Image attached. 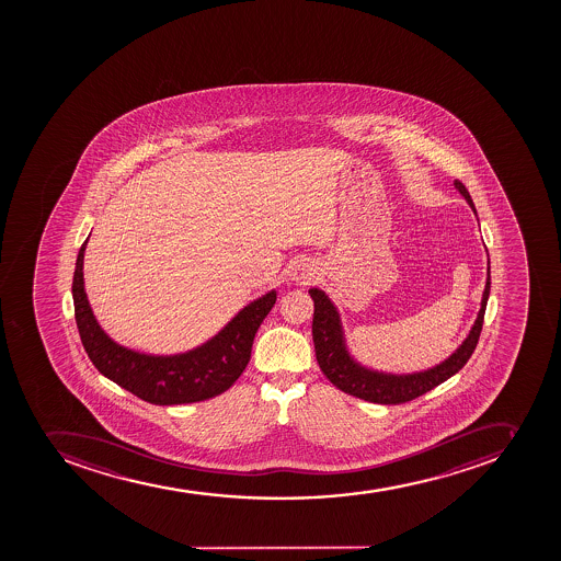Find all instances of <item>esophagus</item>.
<instances>
[{
    "label": "esophagus",
    "mask_w": 561,
    "mask_h": 561,
    "mask_svg": "<svg viewBox=\"0 0 561 561\" xmlns=\"http://www.w3.org/2000/svg\"><path fill=\"white\" fill-rule=\"evenodd\" d=\"M290 276H293L294 282L305 285V283L312 279L313 267L310 263L299 262L298 265H294Z\"/></svg>",
    "instance_id": "esophagus-1"
}]
</instances>
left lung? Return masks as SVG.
I'll return each mask as SVG.
<instances>
[{
	"label": "left lung",
	"instance_id": "1",
	"mask_svg": "<svg viewBox=\"0 0 561 561\" xmlns=\"http://www.w3.org/2000/svg\"><path fill=\"white\" fill-rule=\"evenodd\" d=\"M454 186L462 197L467 198V203L477 215L476 206L465 184L461 181H454ZM490 260H488L486 287L482 293L481 310L477 313L476 322L461 346L436 366L423 371L402 373V375L378 371L358 363L347 350L346 335H344L343 321L337 307L333 305L332 299L328 298L324 290L312 287L308 294L313 299L312 337L319 366L333 386L352 397L360 398L366 402L382 403V405L411 402L414 398L422 397L426 391L454 377L468 363L481 335L488 298H490Z\"/></svg>",
	"mask_w": 561,
	"mask_h": 561
}]
</instances>
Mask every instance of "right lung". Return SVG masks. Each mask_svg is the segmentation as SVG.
<instances>
[{
    "instance_id": "obj_1",
    "label": "right lung",
    "mask_w": 561,
    "mask_h": 561,
    "mask_svg": "<svg viewBox=\"0 0 561 561\" xmlns=\"http://www.w3.org/2000/svg\"><path fill=\"white\" fill-rule=\"evenodd\" d=\"M85 245L88 239L77 254L71 285L75 321L88 357L105 378L156 405L203 402L237 382L251 358L254 335L276 302L274 288L245 305L201 346L174 355H152L116 343L94 318L84 287Z\"/></svg>"
}]
</instances>
